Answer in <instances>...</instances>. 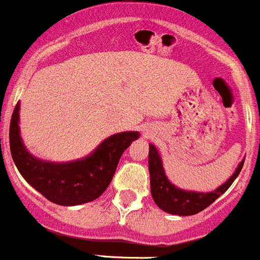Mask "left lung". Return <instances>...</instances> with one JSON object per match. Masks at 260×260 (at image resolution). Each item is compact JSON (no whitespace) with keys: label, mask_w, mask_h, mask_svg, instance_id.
Instances as JSON below:
<instances>
[{"label":"left lung","mask_w":260,"mask_h":260,"mask_svg":"<svg viewBox=\"0 0 260 260\" xmlns=\"http://www.w3.org/2000/svg\"><path fill=\"white\" fill-rule=\"evenodd\" d=\"M244 161L239 164L235 173L211 192H197V190H187L177 187L168 179L164 169L162 158L159 156L153 144H149L148 153V169L151 178V193L153 201L161 210L173 215H194L209 205L213 204L218 197L222 196L225 190L231 187L235 179L239 177L240 171L244 166Z\"/></svg>","instance_id":"1"}]
</instances>
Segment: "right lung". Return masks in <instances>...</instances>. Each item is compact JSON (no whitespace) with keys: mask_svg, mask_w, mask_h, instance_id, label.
Segmentation results:
<instances>
[{"mask_svg":"<svg viewBox=\"0 0 260 260\" xmlns=\"http://www.w3.org/2000/svg\"><path fill=\"white\" fill-rule=\"evenodd\" d=\"M20 102L10 122V151L21 177L49 201L76 206L94 201L111 183L121 156L139 132H122L106 138L86 157L68 162H51L33 156L24 146L19 127Z\"/></svg>","mask_w":260,"mask_h":260,"instance_id":"obj_1","label":"right lung"}]
</instances>
